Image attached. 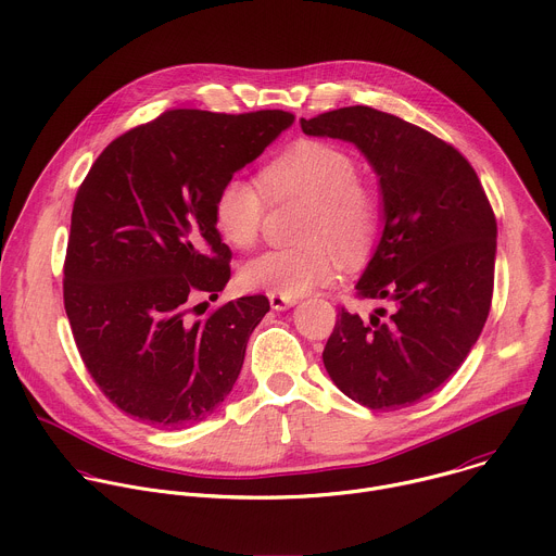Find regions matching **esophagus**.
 Instances as JSON below:
<instances>
[{"label": "esophagus", "instance_id": "esophagus-1", "mask_svg": "<svg viewBox=\"0 0 556 556\" xmlns=\"http://www.w3.org/2000/svg\"><path fill=\"white\" fill-rule=\"evenodd\" d=\"M268 301H270V307L277 309V312L296 305V299H294V296H281V294H268Z\"/></svg>", "mask_w": 556, "mask_h": 556}]
</instances>
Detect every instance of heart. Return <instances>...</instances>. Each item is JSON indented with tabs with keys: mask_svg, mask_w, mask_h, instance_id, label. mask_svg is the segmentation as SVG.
Listing matches in <instances>:
<instances>
[{
	"mask_svg": "<svg viewBox=\"0 0 556 556\" xmlns=\"http://www.w3.org/2000/svg\"><path fill=\"white\" fill-rule=\"evenodd\" d=\"M357 180L359 167L353 154L320 139H301L275 156L262 169L264 186L244 174L229 176L216 194L214 220L223 238L238 249L253 247L262 231L268 212L266 191L275 201H309L299 223L303 244L249 260L240 270L242 286L301 296L336 279L338 253L346 262L364 257L380 225V205Z\"/></svg>",
	"mask_w": 556,
	"mask_h": 556,
	"instance_id": "obj_1",
	"label": "heart"
}]
</instances>
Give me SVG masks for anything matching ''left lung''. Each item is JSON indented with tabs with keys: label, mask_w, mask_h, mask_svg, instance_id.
<instances>
[{
	"label": "left lung",
	"mask_w": 556,
	"mask_h": 556,
	"mask_svg": "<svg viewBox=\"0 0 556 556\" xmlns=\"http://www.w3.org/2000/svg\"><path fill=\"white\" fill-rule=\"evenodd\" d=\"M301 128L353 143L382 194V238L355 290L384 307L368 320L340 307L323 364L366 408L417 404L458 371L491 309L497 225L480 178L454 146L371 106L336 109Z\"/></svg>",
	"instance_id": "1"
}]
</instances>
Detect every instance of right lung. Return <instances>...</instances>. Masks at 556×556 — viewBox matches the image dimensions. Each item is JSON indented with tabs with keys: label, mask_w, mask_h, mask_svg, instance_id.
Returning a JSON list of instances; mask_svg holds the SVG:
<instances>
[{
	"label": "right lung",
	"mask_w": 556,
	"mask_h": 556,
	"mask_svg": "<svg viewBox=\"0 0 556 556\" xmlns=\"http://www.w3.org/2000/svg\"><path fill=\"white\" fill-rule=\"evenodd\" d=\"M292 122L286 111H165L111 141L83 180L65 312L93 382L132 419L178 430L231 393L270 303L240 296L199 320L190 305L218 299L231 277L214 220L220 185Z\"/></svg>",
	"instance_id": "1"
}]
</instances>
